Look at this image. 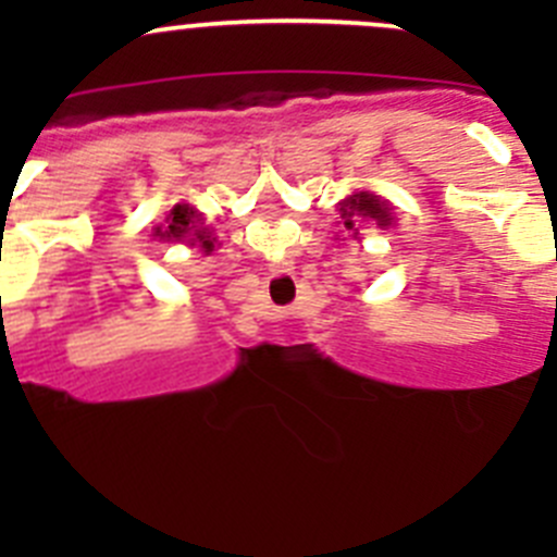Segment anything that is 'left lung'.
I'll use <instances>...</instances> for the list:
<instances>
[{"label":"left lung","instance_id":"left-lung-1","mask_svg":"<svg viewBox=\"0 0 557 557\" xmlns=\"http://www.w3.org/2000/svg\"><path fill=\"white\" fill-rule=\"evenodd\" d=\"M339 215L345 221V228H350L352 237H358V221H374L377 226H391V210L383 199H377L374 194H352L350 199L339 201Z\"/></svg>","mask_w":557,"mask_h":557}]
</instances>
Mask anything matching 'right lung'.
Segmentation results:
<instances>
[{"label":"right lung","mask_w":557,"mask_h":557,"mask_svg":"<svg viewBox=\"0 0 557 557\" xmlns=\"http://www.w3.org/2000/svg\"><path fill=\"white\" fill-rule=\"evenodd\" d=\"M199 221H201L199 212L190 210V207H185V205H177L170 212V226H166L164 232L159 228L156 234H159L161 239H166V243H170V239H188V245L201 243L205 250H212V239L207 237L210 232H207V228H201Z\"/></svg>","instance_id":"1"}]
</instances>
